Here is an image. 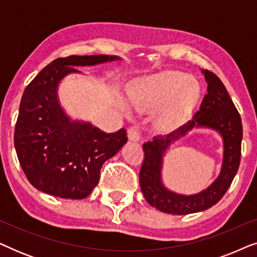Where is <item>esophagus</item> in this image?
Masks as SVG:
<instances>
[{"label": "esophagus", "mask_w": 257, "mask_h": 257, "mask_svg": "<svg viewBox=\"0 0 257 257\" xmlns=\"http://www.w3.org/2000/svg\"><path fill=\"white\" fill-rule=\"evenodd\" d=\"M127 137L131 142H139V139H140L139 128L137 127V126H132V127H130L127 131Z\"/></svg>", "instance_id": "34e87169"}]
</instances>
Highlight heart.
Masks as SVG:
<instances>
[{
  "mask_svg": "<svg viewBox=\"0 0 257 257\" xmlns=\"http://www.w3.org/2000/svg\"><path fill=\"white\" fill-rule=\"evenodd\" d=\"M200 93L199 84L187 73L165 71L137 82L128 92V104L139 111L161 106L158 121L171 126L193 107Z\"/></svg>",
  "mask_w": 257,
  "mask_h": 257,
  "instance_id": "1",
  "label": "heart"
}]
</instances>
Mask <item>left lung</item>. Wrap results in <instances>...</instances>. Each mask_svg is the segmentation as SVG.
Listing matches in <instances>:
<instances>
[{"instance_id": "8db88e82", "label": "left lung", "mask_w": 257, "mask_h": 257, "mask_svg": "<svg viewBox=\"0 0 257 257\" xmlns=\"http://www.w3.org/2000/svg\"><path fill=\"white\" fill-rule=\"evenodd\" d=\"M207 83V94L199 111L175 131L154 137L143 145L144 163L139 173L140 188L146 201L158 210L186 215L210 208L221 200L237 173L241 159L242 121L226 86L219 77L208 70H201ZM193 128H210L221 136L224 158L220 173L208 188L195 195H180L168 190L162 182L163 157L172 143Z\"/></svg>"}]
</instances>
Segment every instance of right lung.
<instances>
[{"mask_svg": "<svg viewBox=\"0 0 257 257\" xmlns=\"http://www.w3.org/2000/svg\"><path fill=\"white\" fill-rule=\"evenodd\" d=\"M121 61L92 55L57 58L24 90L14 143L21 167L38 191L63 199H85L98 185L100 168L127 143L126 130L106 133L90 121L73 120L58 99L59 83L78 66Z\"/></svg>", "mask_w": 257, "mask_h": 257, "instance_id": "obj_1", "label": "right lung"}]
</instances>
